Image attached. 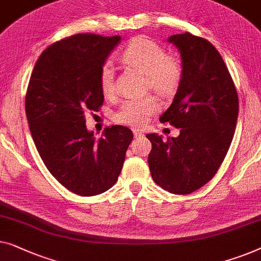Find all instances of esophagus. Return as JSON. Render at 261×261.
<instances>
[{
    "mask_svg": "<svg viewBox=\"0 0 261 261\" xmlns=\"http://www.w3.org/2000/svg\"><path fill=\"white\" fill-rule=\"evenodd\" d=\"M133 134H134V137H135V138L141 137V135H143L142 132H141V130H138V129H133Z\"/></svg>",
    "mask_w": 261,
    "mask_h": 261,
    "instance_id": "esophagus-1",
    "label": "esophagus"
}]
</instances>
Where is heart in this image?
<instances>
[{"label":"heart","instance_id":"obj_1","mask_svg":"<svg viewBox=\"0 0 261 261\" xmlns=\"http://www.w3.org/2000/svg\"><path fill=\"white\" fill-rule=\"evenodd\" d=\"M122 60L147 74L148 86L159 94L167 95L174 92L180 84L182 68L180 62L153 41L137 37L132 40L122 51ZM100 86L105 95L114 92V68L105 62L100 70ZM159 111V102L154 96L129 99L115 113L114 120L120 124L141 127L154 113Z\"/></svg>","mask_w":261,"mask_h":261}]
</instances>
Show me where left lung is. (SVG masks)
Segmentation results:
<instances>
[{
  "label": "left lung",
  "mask_w": 261,
  "mask_h": 261,
  "mask_svg": "<svg viewBox=\"0 0 261 261\" xmlns=\"http://www.w3.org/2000/svg\"><path fill=\"white\" fill-rule=\"evenodd\" d=\"M179 49L182 75L172 105L160 122L180 128L164 141L147 134L154 182L173 194H190L215 175L231 146L239 99L221 55L210 41L190 33L168 39Z\"/></svg>",
  "instance_id": "8db88e82"
}]
</instances>
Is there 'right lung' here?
Segmentation results:
<instances>
[{
  "mask_svg": "<svg viewBox=\"0 0 261 261\" xmlns=\"http://www.w3.org/2000/svg\"><path fill=\"white\" fill-rule=\"evenodd\" d=\"M121 37L76 34L49 46L35 63L25 114L37 152L51 175L82 196L108 191L121 173L133 133L124 126L87 130L85 113L103 105L101 67Z\"/></svg>",
  "mask_w": 261,
  "mask_h": 261,
  "instance_id": "1",
  "label": "right lung"
}]
</instances>
